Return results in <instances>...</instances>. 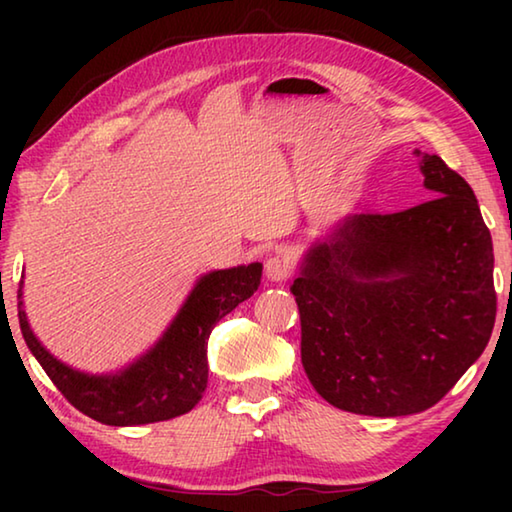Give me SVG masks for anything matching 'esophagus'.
<instances>
[{
	"label": "esophagus",
	"instance_id": "obj_1",
	"mask_svg": "<svg viewBox=\"0 0 512 512\" xmlns=\"http://www.w3.org/2000/svg\"><path fill=\"white\" fill-rule=\"evenodd\" d=\"M291 259L287 255H271L266 259L264 264V271H266V277L268 280L273 282H284L289 280L291 277Z\"/></svg>",
	"mask_w": 512,
	"mask_h": 512
}]
</instances>
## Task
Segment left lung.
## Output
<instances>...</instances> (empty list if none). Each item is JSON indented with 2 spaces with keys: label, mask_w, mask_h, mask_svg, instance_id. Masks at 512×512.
<instances>
[{
  "label": "left lung",
  "mask_w": 512,
  "mask_h": 512,
  "mask_svg": "<svg viewBox=\"0 0 512 512\" xmlns=\"http://www.w3.org/2000/svg\"><path fill=\"white\" fill-rule=\"evenodd\" d=\"M415 153L433 198L345 219L291 284L311 386L350 413L427 411L495 327V255L472 187L438 155Z\"/></svg>",
  "instance_id": "8db88e82"
}]
</instances>
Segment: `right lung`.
<instances>
[{
	"label": "right lung",
	"instance_id": "right-lung-1",
	"mask_svg": "<svg viewBox=\"0 0 512 512\" xmlns=\"http://www.w3.org/2000/svg\"><path fill=\"white\" fill-rule=\"evenodd\" d=\"M262 280V264L214 271L196 284L185 307L155 348L112 377L83 375L56 361L33 336L17 291L20 329L65 400L88 418L112 427L171 420L192 411L207 388V339L219 320L248 300Z\"/></svg>",
	"mask_w": 512,
	"mask_h": 512
}]
</instances>
